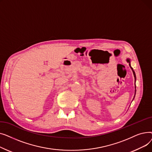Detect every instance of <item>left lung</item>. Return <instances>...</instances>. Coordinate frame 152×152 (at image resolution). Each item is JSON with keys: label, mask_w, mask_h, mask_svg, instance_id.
I'll use <instances>...</instances> for the list:
<instances>
[{"label": "left lung", "mask_w": 152, "mask_h": 152, "mask_svg": "<svg viewBox=\"0 0 152 152\" xmlns=\"http://www.w3.org/2000/svg\"><path fill=\"white\" fill-rule=\"evenodd\" d=\"M127 61L129 63V66H130V67H131V68L132 69V72H133V74H134V77H135V79H136V77H135V72H134V71L133 70V69H132V68L131 66V64H130V60H129V59H127ZM136 88V87H135V89ZM135 92H136V90H135ZM135 97V96H134Z\"/></svg>", "instance_id": "1"}]
</instances>
